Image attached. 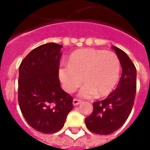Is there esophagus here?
I'll list each match as a JSON object with an SVG mask.
<instances>
[{
    "label": "esophagus",
    "instance_id": "34e87169",
    "mask_svg": "<svg viewBox=\"0 0 150 150\" xmlns=\"http://www.w3.org/2000/svg\"><path fill=\"white\" fill-rule=\"evenodd\" d=\"M80 104H81V101L79 100H77V99H74L73 100V105L74 106H77V105Z\"/></svg>",
    "mask_w": 150,
    "mask_h": 150
}]
</instances>
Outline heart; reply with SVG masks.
Masks as SVG:
<instances>
[{"instance_id":"b5f03b06","label":"heart","mask_w":150,"mask_h":150,"mask_svg":"<svg viewBox=\"0 0 150 150\" xmlns=\"http://www.w3.org/2000/svg\"><path fill=\"white\" fill-rule=\"evenodd\" d=\"M120 73V63L116 54L91 48L72 53L69 64L59 69L60 81L68 93L74 92L83 80L79 96L84 99L110 94L118 83Z\"/></svg>"}]
</instances>
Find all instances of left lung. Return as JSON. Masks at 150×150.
I'll use <instances>...</instances> for the list:
<instances>
[{"label": "left lung", "instance_id": "obj_1", "mask_svg": "<svg viewBox=\"0 0 150 150\" xmlns=\"http://www.w3.org/2000/svg\"><path fill=\"white\" fill-rule=\"evenodd\" d=\"M120 62L122 75L117 88L104 100L93 103V112L85 119L91 132L108 135L121 127L132 111L137 90V70L122 50L112 46Z\"/></svg>", "mask_w": 150, "mask_h": 150}]
</instances>
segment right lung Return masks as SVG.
<instances>
[{
  "mask_svg": "<svg viewBox=\"0 0 150 150\" xmlns=\"http://www.w3.org/2000/svg\"><path fill=\"white\" fill-rule=\"evenodd\" d=\"M62 47L54 42L38 46L19 67L18 103L21 113L33 129L46 134L62 129L73 108V99L60 87Z\"/></svg>",
  "mask_w": 150,
  "mask_h": 150,
  "instance_id": "add662e5",
  "label": "right lung"
}]
</instances>
